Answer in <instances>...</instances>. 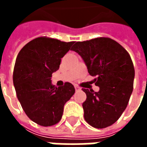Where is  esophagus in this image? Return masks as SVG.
Listing matches in <instances>:
<instances>
[{"label": "esophagus", "mask_w": 147, "mask_h": 147, "mask_svg": "<svg viewBox=\"0 0 147 147\" xmlns=\"http://www.w3.org/2000/svg\"><path fill=\"white\" fill-rule=\"evenodd\" d=\"M75 89L76 90H80V89H81V88H80V87L79 86H75Z\"/></svg>", "instance_id": "esophagus-1"}]
</instances>
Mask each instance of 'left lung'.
I'll return each mask as SVG.
<instances>
[{
    "label": "left lung",
    "mask_w": 147,
    "mask_h": 147,
    "mask_svg": "<svg viewBox=\"0 0 147 147\" xmlns=\"http://www.w3.org/2000/svg\"><path fill=\"white\" fill-rule=\"evenodd\" d=\"M81 56L98 92L85 89L84 118L96 128H105L117 121L125 110L133 90L135 68L123 46L109 38L77 42L71 49Z\"/></svg>",
    "instance_id": "left-lung-1"
}]
</instances>
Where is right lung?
<instances>
[{"instance_id":"right-lung-1","label":"right lung","mask_w":147,"mask_h":147,"mask_svg":"<svg viewBox=\"0 0 147 147\" xmlns=\"http://www.w3.org/2000/svg\"><path fill=\"white\" fill-rule=\"evenodd\" d=\"M74 42L38 37L26 44L18 53L13 71L18 100L27 117L41 126L57 123L64 104L75 93L71 83L67 82L60 87L51 83L52 74L59 69L61 58Z\"/></svg>"}]
</instances>
